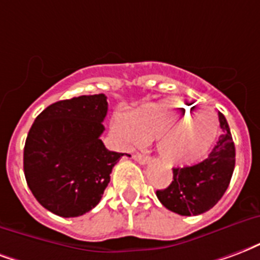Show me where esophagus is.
I'll return each mask as SVG.
<instances>
[{
	"mask_svg": "<svg viewBox=\"0 0 260 260\" xmlns=\"http://www.w3.org/2000/svg\"><path fill=\"white\" fill-rule=\"evenodd\" d=\"M134 159H135L136 162H139V164L145 165L147 164L150 161V157L149 155H145V154H140V153H136V154H134Z\"/></svg>",
	"mask_w": 260,
	"mask_h": 260,
	"instance_id": "34e87169",
	"label": "esophagus"
}]
</instances>
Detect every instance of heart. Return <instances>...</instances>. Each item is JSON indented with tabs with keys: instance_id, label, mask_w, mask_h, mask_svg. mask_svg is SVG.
<instances>
[{
	"instance_id": "b5f03b06",
	"label": "heart",
	"mask_w": 260,
	"mask_h": 260,
	"mask_svg": "<svg viewBox=\"0 0 260 260\" xmlns=\"http://www.w3.org/2000/svg\"><path fill=\"white\" fill-rule=\"evenodd\" d=\"M125 122L143 139H155L167 124L172 123L171 132H177L174 138L169 141L166 137L159 136L157 142L159 155L169 165L199 162L213 146L219 129L218 115L213 110L193 111V107L174 101L151 103L138 109L125 117ZM127 127L124 122H118L125 138L129 142H136V133Z\"/></svg>"
}]
</instances>
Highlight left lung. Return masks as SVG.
Listing matches in <instances>:
<instances>
[{"instance_id": "left-lung-1", "label": "left lung", "mask_w": 260, "mask_h": 260, "mask_svg": "<svg viewBox=\"0 0 260 260\" xmlns=\"http://www.w3.org/2000/svg\"><path fill=\"white\" fill-rule=\"evenodd\" d=\"M222 135L208 158L183 168H174V180L168 187L157 190L165 208L182 216L209 211L228 190L236 164V149L224 115L219 113Z\"/></svg>"}]
</instances>
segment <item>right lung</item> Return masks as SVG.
<instances>
[{"mask_svg": "<svg viewBox=\"0 0 260 260\" xmlns=\"http://www.w3.org/2000/svg\"><path fill=\"white\" fill-rule=\"evenodd\" d=\"M107 98L82 95L48 106L28 131L23 168L32 196L61 218L89 212L101 201L122 153L107 150Z\"/></svg>", "mask_w": 260, "mask_h": 260, "instance_id": "add662e5", "label": "right lung"}]
</instances>
